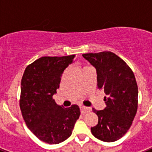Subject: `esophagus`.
<instances>
[{
    "mask_svg": "<svg viewBox=\"0 0 152 152\" xmlns=\"http://www.w3.org/2000/svg\"><path fill=\"white\" fill-rule=\"evenodd\" d=\"M80 112H81V113H88V112H89V111L91 110V108H89V107H84V106H80Z\"/></svg>",
    "mask_w": 152,
    "mask_h": 152,
    "instance_id": "esophagus-1",
    "label": "esophagus"
}]
</instances>
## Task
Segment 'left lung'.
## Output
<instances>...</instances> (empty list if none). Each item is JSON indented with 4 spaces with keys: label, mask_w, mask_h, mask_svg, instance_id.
<instances>
[{
    "label": "left lung",
    "mask_w": 152,
    "mask_h": 152,
    "mask_svg": "<svg viewBox=\"0 0 152 152\" xmlns=\"http://www.w3.org/2000/svg\"><path fill=\"white\" fill-rule=\"evenodd\" d=\"M96 69L99 89L104 91L107 107L93 111L98 123L91 132L103 142H112L129 129L138 108V86L135 75L126 63L111 52L82 55Z\"/></svg>",
    "instance_id": "8db88e82"
}]
</instances>
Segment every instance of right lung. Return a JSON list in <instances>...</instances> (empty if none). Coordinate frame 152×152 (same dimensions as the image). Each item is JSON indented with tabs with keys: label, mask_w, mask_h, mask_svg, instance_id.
<instances>
[{
	"label": "right lung",
	"mask_w": 152,
	"mask_h": 152,
	"mask_svg": "<svg viewBox=\"0 0 152 152\" xmlns=\"http://www.w3.org/2000/svg\"><path fill=\"white\" fill-rule=\"evenodd\" d=\"M75 56L41 57L28 65L23 75L20 100L23 117L29 129L48 144H58L69 138L80 116L78 106L64 108L52 98Z\"/></svg>",
	"instance_id": "right-lung-1"
}]
</instances>
